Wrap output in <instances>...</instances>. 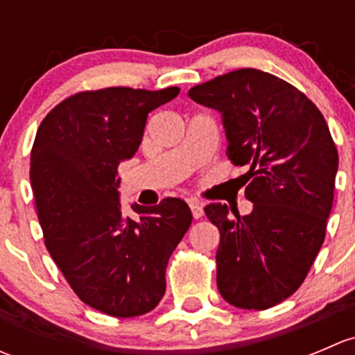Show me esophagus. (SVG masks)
Masks as SVG:
<instances>
[{
	"mask_svg": "<svg viewBox=\"0 0 355 355\" xmlns=\"http://www.w3.org/2000/svg\"><path fill=\"white\" fill-rule=\"evenodd\" d=\"M189 206H191V211H192V216H194V220H199V218H202V214H204L202 204L191 202Z\"/></svg>",
	"mask_w": 355,
	"mask_h": 355,
	"instance_id": "obj_1",
	"label": "esophagus"
}]
</instances>
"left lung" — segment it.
<instances>
[{
	"mask_svg": "<svg viewBox=\"0 0 355 355\" xmlns=\"http://www.w3.org/2000/svg\"><path fill=\"white\" fill-rule=\"evenodd\" d=\"M221 113L227 156L247 166L252 213L207 204L220 230L216 284L241 309H268L302 285L323 245L338 151L327 120L304 92L256 68L220 75L189 91Z\"/></svg>",
	"mask_w": 355,
	"mask_h": 355,
	"instance_id": "left-lung-1",
	"label": "left lung"
}]
</instances>
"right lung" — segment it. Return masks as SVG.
Instances as JSON below:
<instances>
[{"label":"right lung","instance_id":"right-lung-1","mask_svg":"<svg viewBox=\"0 0 355 355\" xmlns=\"http://www.w3.org/2000/svg\"><path fill=\"white\" fill-rule=\"evenodd\" d=\"M180 89L106 87L68 96L41 121L31 153L35 211L49 256L78 299L113 318L149 313L166 290V264L192 223L185 200H118V164L135 155L153 110Z\"/></svg>","mask_w":355,"mask_h":355}]
</instances>
